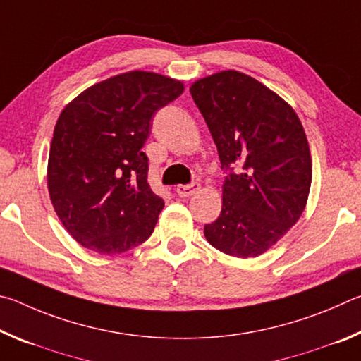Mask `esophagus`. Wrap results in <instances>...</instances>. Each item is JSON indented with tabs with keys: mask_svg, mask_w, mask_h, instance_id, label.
<instances>
[{
	"mask_svg": "<svg viewBox=\"0 0 361 361\" xmlns=\"http://www.w3.org/2000/svg\"><path fill=\"white\" fill-rule=\"evenodd\" d=\"M200 189V185H197V183H192V185H180L176 186V194L180 195V197H189V195H192L195 192H199Z\"/></svg>",
	"mask_w": 361,
	"mask_h": 361,
	"instance_id": "34e87169",
	"label": "esophagus"
}]
</instances>
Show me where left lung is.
Instances as JSON below:
<instances>
[{
	"mask_svg": "<svg viewBox=\"0 0 361 361\" xmlns=\"http://www.w3.org/2000/svg\"><path fill=\"white\" fill-rule=\"evenodd\" d=\"M189 92L221 169L231 170L221 213L205 224V239L229 256L256 258L296 224L307 204L312 157L304 127L290 103L237 70L200 78Z\"/></svg>",
	"mask_w": 361,
	"mask_h": 361,
	"instance_id": "left-lung-1",
	"label": "left lung"
}]
</instances>
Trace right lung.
I'll return each mask as SVG.
<instances>
[{
	"mask_svg": "<svg viewBox=\"0 0 361 361\" xmlns=\"http://www.w3.org/2000/svg\"><path fill=\"white\" fill-rule=\"evenodd\" d=\"M185 84L132 70L90 85L60 113L47 161V189L57 216L82 247L124 253L154 231L164 200L148 185L142 151L159 108Z\"/></svg>",
	"mask_w": 361,
	"mask_h": 361,
	"instance_id": "right-lung-1",
	"label": "right lung"
}]
</instances>
